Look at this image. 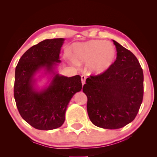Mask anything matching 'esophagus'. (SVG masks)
<instances>
[{
    "label": "esophagus",
    "instance_id": "esophagus-1",
    "mask_svg": "<svg viewBox=\"0 0 157 157\" xmlns=\"http://www.w3.org/2000/svg\"><path fill=\"white\" fill-rule=\"evenodd\" d=\"M81 79H82V85H84V84H85V82H86V76H85L84 75H82L81 76Z\"/></svg>",
    "mask_w": 157,
    "mask_h": 157
}]
</instances>
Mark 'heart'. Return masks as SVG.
Here are the masks:
<instances>
[{
    "instance_id": "obj_1",
    "label": "heart",
    "mask_w": 157,
    "mask_h": 157,
    "mask_svg": "<svg viewBox=\"0 0 157 157\" xmlns=\"http://www.w3.org/2000/svg\"><path fill=\"white\" fill-rule=\"evenodd\" d=\"M73 59L77 64L89 63V71L93 73L105 71L114 63L117 52L111 42L90 40L73 45Z\"/></svg>"
}]
</instances>
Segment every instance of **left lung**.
Here are the masks:
<instances>
[{"instance_id": "1", "label": "left lung", "mask_w": 157, "mask_h": 157, "mask_svg": "<svg viewBox=\"0 0 157 157\" xmlns=\"http://www.w3.org/2000/svg\"><path fill=\"white\" fill-rule=\"evenodd\" d=\"M117 58L100 74L90 75L83 86L87 111L93 124L104 129H119L137 115L144 94V75L136 56L113 40Z\"/></svg>"}]
</instances>
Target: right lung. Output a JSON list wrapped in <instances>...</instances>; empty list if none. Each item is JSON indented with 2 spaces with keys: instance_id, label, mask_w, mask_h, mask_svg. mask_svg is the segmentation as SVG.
<instances>
[{
  "instance_id": "add662e5",
  "label": "right lung",
  "mask_w": 157,
  "mask_h": 157,
  "mask_svg": "<svg viewBox=\"0 0 157 157\" xmlns=\"http://www.w3.org/2000/svg\"><path fill=\"white\" fill-rule=\"evenodd\" d=\"M65 40H44L29 48L15 68L14 98L20 115L33 128L51 130L61 127L73 96L82 90L81 77L55 74L48 88L41 91L34 88L35 73L44 68L53 73L60 63L59 54Z\"/></svg>"
}]
</instances>
